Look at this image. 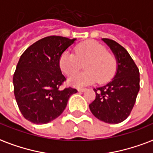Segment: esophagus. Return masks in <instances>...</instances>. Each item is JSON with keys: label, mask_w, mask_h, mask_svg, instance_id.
<instances>
[{"label": "esophagus", "mask_w": 153, "mask_h": 153, "mask_svg": "<svg viewBox=\"0 0 153 153\" xmlns=\"http://www.w3.org/2000/svg\"><path fill=\"white\" fill-rule=\"evenodd\" d=\"M78 91L80 92H84L87 91V89H86V88H79V89H78Z\"/></svg>", "instance_id": "1"}]
</instances>
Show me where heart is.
Masks as SVG:
<instances>
[{"label": "heart", "mask_w": 153, "mask_h": 153, "mask_svg": "<svg viewBox=\"0 0 153 153\" xmlns=\"http://www.w3.org/2000/svg\"><path fill=\"white\" fill-rule=\"evenodd\" d=\"M59 67L66 75L76 73L85 64L86 71L75 74L69 79V83L82 87L95 83H105L115 76L117 71V59L109 53L104 45L95 41H85L74 47V53L66 51L59 58Z\"/></svg>", "instance_id": "obj_1"}]
</instances>
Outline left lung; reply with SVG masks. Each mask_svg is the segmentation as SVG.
I'll list each match as a JSON object with an SVG mask.
<instances>
[{
  "label": "left lung",
  "instance_id": "obj_1",
  "mask_svg": "<svg viewBox=\"0 0 153 153\" xmlns=\"http://www.w3.org/2000/svg\"><path fill=\"white\" fill-rule=\"evenodd\" d=\"M117 59V72L111 81L94 89L95 100L89 105L92 114L108 123H119L128 118L140 91V71L126 49L115 41L102 38Z\"/></svg>",
  "mask_w": 153,
  "mask_h": 153
}]
</instances>
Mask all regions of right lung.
Listing matches in <instances>:
<instances>
[{
	"label": "right lung",
	"mask_w": 153,
	"mask_h": 153,
	"mask_svg": "<svg viewBox=\"0 0 153 153\" xmlns=\"http://www.w3.org/2000/svg\"><path fill=\"white\" fill-rule=\"evenodd\" d=\"M61 36H48L30 45L22 53L13 82L14 95L22 115L36 124L47 123L65 110L69 98L78 92L60 87L66 81L59 58L74 42Z\"/></svg>",
	"instance_id": "add662e5"
}]
</instances>
